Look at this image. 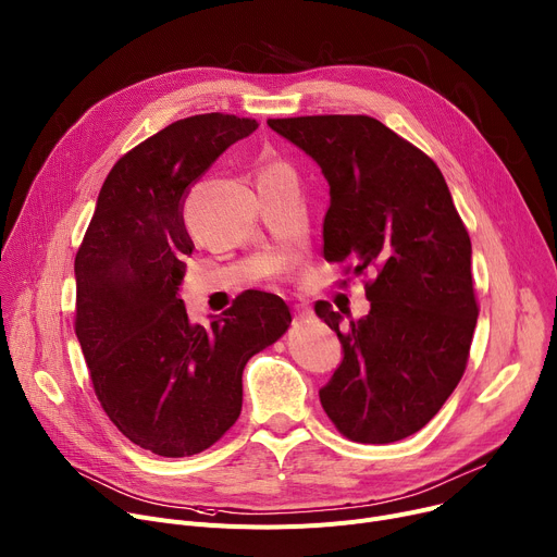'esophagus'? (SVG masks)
<instances>
[{"instance_id":"esophagus-1","label":"esophagus","mask_w":557,"mask_h":557,"mask_svg":"<svg viewBox=\"0 0 557 557\" xmlns=\"http://www.w3.org/2000/svg\"><path fill=\"white\" fill-rule=\"evenodd\" d=\"M311 309L309 307H305V305H295L293 307V320L295 322H302V320H307V318H311Z\"/></svg>"}]
</instances>
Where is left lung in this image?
Returning <instances> with one entry per match:
<instances>
[{
	"mask_svg": "<svg viewBox=\"0 0 557 557\" xmlns=\"http://www.w3.org/2000/svg\"><path fill=\"white\" fill-rule=\"evenodd\" d=\"M269 127L329 183L326 262L354 259V273L379 271L360 320L315 305L343 345L320 403L351 441H400L430 423L459 385L476 326L472 246L448 183L376 119H271Z\"/></svg>",
	"mask_w": 557,
	"mask_h": 557,
	"instance_id": "obj_1",
	"label": "left lung"
}]
</instances>
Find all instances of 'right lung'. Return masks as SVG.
Returning <instances> with one entry per match:
<instances>
[{
	"label": "right lung",
	"instance_id": "add662e5",
	"mask_svg": "<svg viewBox=\"0 0 557 557\" xmlns=\"http://www.w3.org/2000/svg\"><path fill=\"white\" fill-rule=\"evenodd\" d=\"M250 119L201 114L136 145L107 174L76 255V336L102 410L159 457L210 448L242 412L250 356L290 324L280 295L246 290L195 324L178 298L195 244L183 203Z\"/></svg>",
	"mask_w": 557,
	"mask_h": 557
}]
</instances>
